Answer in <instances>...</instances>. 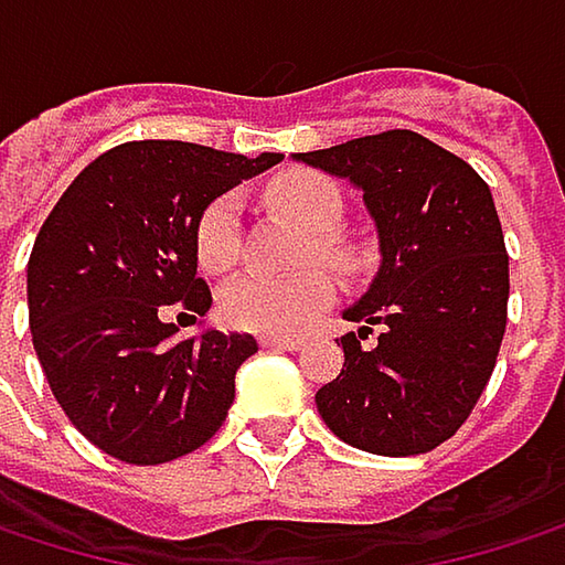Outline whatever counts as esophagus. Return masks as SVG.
<instances>
[{
    "mask_svg": "<svg viewBox=\"0 0 565 565\" xmlns=\"http://www.w3.org/2000/svg\"><path fill=\"white\" fill-rule=\"evenodd\" d=\"M262 347H265V350H297V347H300V340H297V337H278V333H268V337H262Z\"/></svg>",
    "mask_w": 565,
    "mask_h": 565,
    "instance_id": "obj_1",
    "label": "esophagus"
}]
</instances>
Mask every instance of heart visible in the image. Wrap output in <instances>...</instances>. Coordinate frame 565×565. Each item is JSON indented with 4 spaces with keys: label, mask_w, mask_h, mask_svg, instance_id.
I'll use <instances>...</instances> for the list:
<instances>
[{
    "label": "heart",
    "mask_w": 565,
    "mask_h": 565,
    "mask_svg": "<svg viewBox=\"0 0 565 565\" xmlns=\"http://www.w3.org/2000/svg\"><path fill=\"white\" fill-rule=\"evenodd\" d=\"M268 199L284 215L310 228L303 258H323L347 265V248L333 228L343 215V192L320 172H287L268 185ZM242 252V209L235 195L212 199L195 222V258L205 271L222 275ZM337 300V284L323 268H303L294 275L248 271L222 287L218 313L228 327L248 333H290L320 317Z\"/></svg>",
    "instance_id": "b5f03b06"
}]
</instances>
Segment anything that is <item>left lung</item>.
<instances>
[{
  "mask_svg": "<svg viewBox=\"0 0 565 565\" xmlns=\"http://www.w3.org/2000/svg\"><path fill=\"white\" fill-rule=\"evenodd\" d=\"M297 163L363 192L380 271L343 310V370L317 390L327 428L353 448L405 458L451 438L481 398L508 327V248L488 182L412 130H386ZM377 330L373 344H363Z\"/></svg>",
  "mask_w": 565,
  "mask_h": 565,
  "instance_id": "8db88e82",
  "label": "left lung"
}]
</instances>
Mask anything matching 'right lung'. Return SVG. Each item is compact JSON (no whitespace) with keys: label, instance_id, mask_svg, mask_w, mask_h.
<instances>
[{"label":"right lung","instance_id":"add662e5","mask_svg":"<svg viewBox=\"0 0 565 565\" xmlns=\"http://www.w3.org/2000/svg\"><path fill=\"white\" fill-rule=\"evenodd\" d=\"M281 153L255 160L179 140L107 150L64 189L29 258V327L71 425L127 465H163L202 448L225 422L255 337L205 327L175 337L160 310L199 317L202 209Z\"/></svg>","mask_w":565,"mask_h":565}]
</instances>
